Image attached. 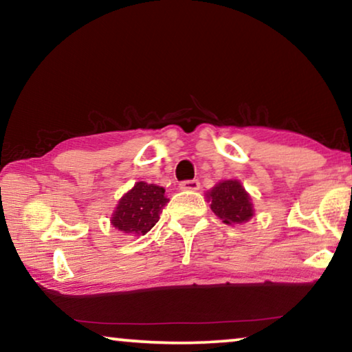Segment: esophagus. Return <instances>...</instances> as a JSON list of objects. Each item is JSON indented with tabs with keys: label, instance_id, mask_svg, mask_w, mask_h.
<instances>
[{
	"label": "esophagus",
	"instance_id": "obj_1",
	"mask_svg": "<svg viewBox=\"0 0 352 352\" xmlns=\"http://www.w3.org/2000/svg\"><path fill=\"white\" fill-rule=\"evenodd\" d=\"M199 188H200L199 180H185L180 183V189H183V191H197Z\"/></svg>",
	"mask_w": 352,
	"mask_h": 352
}]
</instances>
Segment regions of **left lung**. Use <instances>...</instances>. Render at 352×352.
I'll use <instances>...</instances> for the list:
<instances>
[{
	"label": "left lung",
	"instance_id": "left-lung-1",
	"mask_svg": "<svg viewBox=\"0 0 352 352\" xmlns=\"http://www.w3.org/2000/svg\"><path fill=\"white\" fill-rule=\"evenodd\" d=\"M211 210L224 224H243L254 216L250 196L238 180H224L208 192Z\"/></svg>",
	"mask_w": 352,
	"mask_h": 352
}]
</instances>
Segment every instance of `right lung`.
Segmentation results:
<instances>
[{
  "label": "right lung",
  "mask_w": 352,
  "mask_h": 352,
  "mask_svg": "<svg viewBox=\"0 0 352 352\" xmlns=\"http://www.w3.org/2000/svg\"><path fill=\"white\" fill-rule=\"evenodd\" d=\"M167 202L169 199L164 196V188L138 182L119 200L111 217V224L128 235H146L158 222Z\"/></svg>",
  "instance_id": "obj_1"
}]
</instances>
